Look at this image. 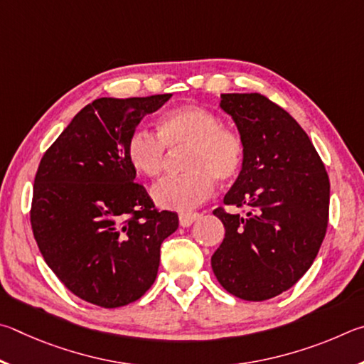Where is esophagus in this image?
<instances>
[{
	"label": "esophagus",
	"mask_w": 364,
	"mask_h": 364,
	"mask_svg": "<svg viewBox=\"0 0 364 364\" xmlns=\"http://www.w3.org/2000/svg\"><path fill=\"white\" fill-rule=\"evenodd\" d=\"M196 219H200L198 213H183L178 215V224L182 227H190Z\"/></svg>",
	"instance_id": "esophagus-1"
}]
</instances>
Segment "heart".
Listing matches in <instances>:
<instances>
[{"label":"heart","instance_id":"1","mask_svg":"<svg viewBox=\"0 0 364 364\" xmlns=\"http://www.w3.org/2000/svg\"><path fill=\"white\" fill-rule=\"evenodd\" d=\"M156 133L136 129L126 140V158L145 177L161 174L169 151L186 149L182 168L187 172L166 177L151 188L158 206L190 211L214 192V178L232 182L243 169L246 144L232 127L222 126L219 114L201 105L172 108L158 118Z\"/></svg>","mask_w":364,"mask_h":364}]
</instances>
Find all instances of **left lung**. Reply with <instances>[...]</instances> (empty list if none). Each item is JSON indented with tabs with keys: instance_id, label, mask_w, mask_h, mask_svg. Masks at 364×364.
Listing matches in <instances>:
<instances>
[{
	"instance_id": "1",
	"label": "left lung",
	"mask_w": 364,
	"mask_h": 364,
	"mask_svg": "<svg viewBox=\"0 0 364 364\" xmlns=\"http://www.w3.org/2000/svg\"><path fill=\"white\" fill-rule=\"evenodd\" d=\"M238 126L246 158L214 215L225 238L213 254L219 283L243 301L260 302L294 286L314 264L329 219V177L307 134L265 95L222 94Z\"/></svg>"
}]
</instances>
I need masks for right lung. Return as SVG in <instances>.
I'll use <instances>...</instances> for the list:
<instances>
[{
	"mask_svg": "<svg viewBox=\"0 0 364 364\" xmlns=\"http://www.w3.org/2000/svg\"><path fill=\"white\" fill-rule=\"evenodd\" d=\"M172 94L95 99L76 114L38 166L30 222L49 269L82 301L117 309L142 297L159 247L178 227L159 211L126 158V140Z\"/></svg>",
	"mask_w": 364,
	"mask_h": 364,
	"instance_id": "add662e5",
	"label": "right lung"
}]
</instances>
